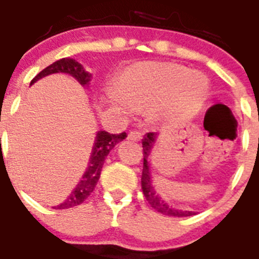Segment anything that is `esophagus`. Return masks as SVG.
Segmentation results:
<instances>
[{
  "label": "esophagus",
  "instance_id": "34e87169",
  "mask_svg": "<svg viewBox=\"0 0 259 259\" xmlns=\"http://www.w3.org/2000/svg\"><path fill=\"white\" fill-rule=\"evenodd\" d=\"M127 139L131 141H139L141 139V134L137 131H131L130 134H128Z\"/></svg>",
  "mask_w": 259,
  "mask_h": 259
}]
</instances>
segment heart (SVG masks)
Returning a JSON list of instances; mask_svg holds the SVG:
<instances>
[{"label":"heart","instance_id":"obj_1","mask_svg":"<svg viewBox=\"0 0 259 259\" xmlns=\"http://www.w3.org/2000/svg\"><path fill=\"white\" fill-rule=\"evenodd\" d=\"M209 93L202 74L170 62H139L123 71L119 95L110 102L123 114L149 111L153 119L187 115L197 111Z\"/></svg>","mask_w":259,"mask_h":259}]
</instances>
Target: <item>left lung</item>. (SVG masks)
I'll list each match as a JSON object with an SVG mask.
<instances>
[{"instance_id":"8db88e82","label":"left lung","mask_w":259,"mask_h":259,"mask_svg":"<svg viewBox=\"0 0 259 259\" xmlns=\"http://www.w3.org/2000/svg\"><path fill=\"white\" fill-rule=\"evenodd\" d=\"M159 135L157 132H149L146 134L143 139V150H144V166H143V175H141V189L145 196L146 201L149 202L150 206L158 212H161L163 215H168V217H178V218H183V217H191V215H196V211H189V210H183L179 207L172 206L168 201L164 200L161 194L155 191V185L153 184V175H152V167H150V157H152V152L154 149L155 144H157V139Z\"/></svg>"}]
</instances>
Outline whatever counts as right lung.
<instances>
[{
  "instance_id": "add662e5",
  "label": "right lung",
  "mask_w": 259,
  "mask_h": 259,
  "mask_svg": "<svg viewBox=\"0 0 259 259\" xmlns=\"http://www.w3.org/2000/svg\"><path fill=\"white\" fill-rule=\"evenodd\" d=\"M53 74L70 75V76L75 77L84 88H89L91 81H92V74L88 72L81 63H79V62L72 58H62L48 66L47 68H44L40 74L36 75L31 81V85L35 84L37 80ZM125 137H127L125 132L116 135H111L106 131L96 132L95 143H93L92 146V153L89 155L85 172L83 174L76 187L68 194L67 198L62 203L54 206V209H68V207L77 206L81 202H84L88 198V196H91L95 187L97 185L98 179H100L102 166H104L107 154L116 144L124 140Z\"/></svg>"
}]
</instances>
